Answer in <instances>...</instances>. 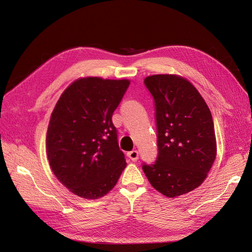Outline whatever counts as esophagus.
Returning a JSON list of instances; mask_svg holds the SVG:
<instances>
[{"label": "esophagus", "mask_w": 252, "mask_h": 252, "mask_svg": "<svg viewBox=\"0 0 252 252\" xmlns=\"http://www.w3.org/2000/svg\"><path fill=\"white\" fill-rule=\"evenodd\" d=\"M127 156H128L129 158L131 159V161L135 162V161H138V158H139V152L136 150H132L130 152H128Z\"/></svg>", "instance_id": "34e87169"}]
</instances>
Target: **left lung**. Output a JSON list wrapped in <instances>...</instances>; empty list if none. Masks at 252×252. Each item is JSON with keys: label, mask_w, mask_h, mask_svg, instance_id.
Instances as JSON below:
<instances>
[{"label": "left lung", "mask_w": 252, "mask_h": 252, "mask_svg": "<svg viewBox=\"0 0 252 252\" xmlns=\"http://www.w3.org/2000/svg\"><path fill=\"white\" fill-rule=\"evenodd\" d=\"M155 100L158 157L143 171L158 192L174 197L199 187L217 157L211 112L186 79L155 74L144 80Z\"/></svg>", "instance_id": "1"}]
</instances>
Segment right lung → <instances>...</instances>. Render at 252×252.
<instances>
[{
	"instance_id": "obj_1",
	"label": "right lung",
	"mask_w": 252,
	"mask_h": 252,
	"mask_svg": "<svg viewBox=\"0 0 252 252\" xmlns=\"http://www.w3.org/2000/svg\"><path fill=\"white\" fill-rule=\"evenodd\" d=\"M129 84L79 79L65 89L51 113L46 136L50 167L66 188L83 199L107 194L125 169L112 114Z\"/></svg>"
}]
</instances>
